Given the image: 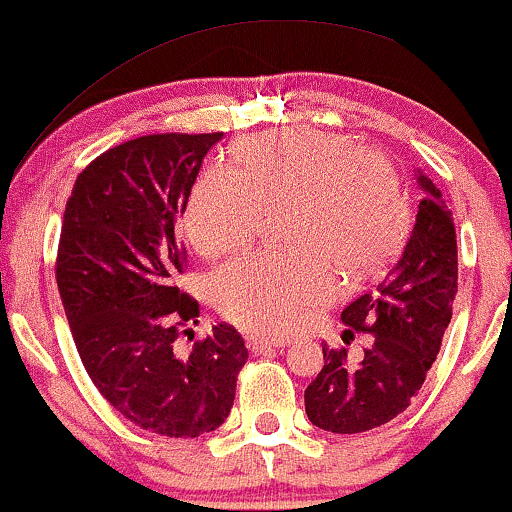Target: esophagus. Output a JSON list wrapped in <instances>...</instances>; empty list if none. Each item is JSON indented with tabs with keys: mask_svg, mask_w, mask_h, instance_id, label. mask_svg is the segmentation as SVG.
Wrapping results in <instances>:
<instances>
[{
	"mask_svg": "<svg viewBox=\"0 0 512 512\" xmlns=\"http://www.w3.org/2000/svg\"><path fill=\"white\" fill-rule=\"evenodd\" d=\"M248 347H250V352L262 354V352H267V349H271V347H286V340H281V338H262V335H250Z\"/></svg>",
	"mask_w": 512,
	"mask_h": 512,
	"instance_id": "1",
	"label": "esophagus"
}]
</instances>
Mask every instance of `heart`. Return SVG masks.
<instances>
[{
    "instance_id": "heart-1",
    "label": "heart",
    "mask_w": 512,
    "mask_h": 512,
    "mask_svg": "<svg viewBox=\"0 0 512 512\" xmlns=\"http://www.w3.org/2000/svg\"><path fill=\"white\" fill-rule=\"evenodd\" d=\"M241 172L212 165L186 205L184 229L203 255L243 248L262 210L286 203L283 231L297 248L255 252L212 278L226 319L260 333H290L335 290V267L366 276L397 252L411 224L397 167L378 151L323 129H281L234 148Z\"/></svg>"
}]
</instances>
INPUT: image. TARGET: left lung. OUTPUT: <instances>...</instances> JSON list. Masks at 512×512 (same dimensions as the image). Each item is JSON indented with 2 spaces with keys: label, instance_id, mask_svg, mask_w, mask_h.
Here are the masks:
<instances>
[{
  "label": "left lung",
  "instance_id": "1",
  "mask_svg": "<svg viewBox=\"0 0 512 512\" xmlns=\"http://www.w3.org/2000/svg\"><path fill=\"white\" fill-rule=\"evenodd\" d=\"M423 200L413 231L383 281L342 309L347 335L371 333L359 366L347 349L323 347V368L304 390L316 428L357 435L390 423L409 409L437 359L458 290L454 215L442 191L418 172Z\"/></svg>",
  "mask_w": 512,
  "mask_h": 512
}]
</instances>
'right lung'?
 <instances>
[{
    "label": "right lung",
    "instance_id": "1",
    "mask_svg": "<svg viewBox=\"0 0 512 512\" xmlns=\"http://www.w3.org/2000/svg\"><path fill=\"white\" fill-rule=\"evenodd\" d=\"M219 139L148 134L108 148L77 174L63 212L56 283L82 364L115 411L165 437L217 430L248 361L229 323L177 352L200 309L177 286L186 248L174 224Z\"/></svg>",
    "mask_w": 512,
    "mask_h": 512
}]
</instances>
